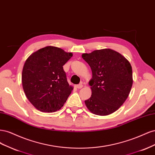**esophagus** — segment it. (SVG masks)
<instances>
[{
    "label": "esophagus",
    "instance_id": "esophagus-1",
    "mask_svg": "<svg viewBox=\"0 0 155 155\" xmlns=\"http://www.w3.org/2000/svg\"><path fill=\"white\" fill-rule=\"evenodd\" d=\"M83 87V85L82 84H79V85H76V88L79 89V88H81Z\"/></svg>",
    "mask_w": 155,
    "mask_h": 155
}]
</instances>
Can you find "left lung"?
<instances>
[{
	"label": "left lung",
	"mask_w": 155,
	"mask_h": 155,
	"mask_svg": "<svg viewBox=\"0 0 155 155\" xmlns=\"http://www.w3.org/2000/svg\"><path fill=\"white\" fill-rule=\"evenodd\" d=\"M83 59L91 67L92 78L89 81L92 95L85 101L92 113L107 116L124 104L133 85V71L124 56L109 49L83 54Z\"/></svg>",
	"instance_id": "obj_1"
}]
</instances>
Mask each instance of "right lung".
Instances as JSON below:
<instances>
[{
  "label": "right lung",
  "mask_w": 155,
  "mask_h": 155,
  "mask_svg": "<svg viewBox=\"0 0 155 155\" xmlns=\"http://www.w3.org/2000/svg\"><path fill=\"white\" fill-rule=\"evenodd\" d=\"M72 57L55 46H46L28 58L22 72L23 90L37 110L53 112L67 100L73 87L69 85L63 65Z\"/></svg>",
  "instance_id": "obj_1"
}]
</instances>
